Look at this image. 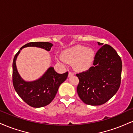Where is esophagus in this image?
I'll use <instances>...</instances> for the list:
<instances>
[{
  "instance_id": "obj_1",
  "label": "esophagus",
  "mask_w": 133,
  "mask_h": 133,
  "mask_svg": "<svg viewBox=\"0 0 133 133\" xmlns=\"http://www.w3.org/2000/svg\"><path fill=\"white\" fill-rule=\"evenodd\" d=\"M74 74V73L72 72H71V71H69V74H68V76H69V77H71V76H73Z\"/></svg>"
}]
</instances>
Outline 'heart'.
Listing matches in <instances>:
<instances>
[{
	"label": "heart",
	"instance_id": "heart-1",
	"mask_svg": "<svg viewBox=\"0 0 133 133\" xmlns=\"http://www.w3.org/2000/svg\"><path fill=\"white\" fill-rule=\"evenodd\" d=\"M65 62L73 64L76 71H85L90 68L94 58V51L83 46H76L62 53Z\"/></svg>",
	"mask_w": 133,
	"mask_h": 133
}]
</instances>
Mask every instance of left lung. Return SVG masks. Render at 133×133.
Returning a JSON list of instances; mask_svg holds the SVG:
<instances>
[{
    "instance_id": "obj_1",
    "label": "left lung",
    "mask_w": 133,
    "mask_h": 133,
    "mask_svg": "<svg viewBox=\"0 0 133 133\" xmlns=\"http://www.w3.org/2000/svg\"><path fill=\"white\" fill-rule=\"evenodd\" d=\"M93 65L87 71L76 74L79 80L77 92L84 103L96 106L106 103L117 92L122 61L116 51L105 44L96 53Z\"/></svg>"
}]
</instances>
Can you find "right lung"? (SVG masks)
I'll return each mask as SVG.
<instances>
[{
  "mask_svg": "<svg viewBox=\"0 0 133 133\" xmlns=\"http://www.w3.org/2000/svg\"><path fill=\"white\" fill-rule=\"evenodd\" d=\"M28 46L41 48L50 51L52 44L49 42H30L21 48L13 61L12 82L19 97L25 103L34 108L49 105L56 95L59 87L66 80L68 72L58 74L53 68H49L40 79L33 82H25L21 78L16 68L15 61L22 48Z\"/></svg>",
  "mask_w": 133,
  "mask_h": 133,
  "instance_id": "add662e5",
  "label": "right lung"
}]
</instances>
